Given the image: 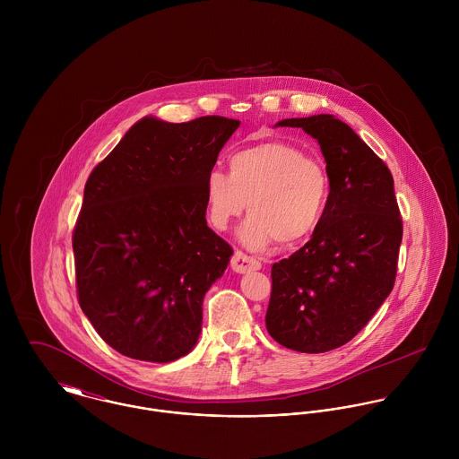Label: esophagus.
<instances>
[{
  "label": "esophagus",
  "instance_id": "1",
  "mask_svg": "<svg viewBox=\"0 0 459 459\" xmlns=\"http://www.w3.org/2000/svg\"><path fill=\"white\" fill-rule=\"evenodd\" d=\"M231 268L237 273H246V272H251V270H260L262 263H260V260L253 258V256L244 255L242 251H237L231 258Z\"/></svg>",
  "mask_w": 459,
  "mask_h": 459
}]
</instances>
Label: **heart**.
Wrapping results in <instances>:
<instances>
[{
	"label": "heart",
	"mask_w": 459,
	"mask_h": 459,
	"mask_svg": "<svg viewBox=\"0 0 459 459\" xmlns=\"http://www.w3.org/2000/svg\"><path fill=\"white\" fill-rule=\"evenodd\" d=\"M328 193L324 164L281 141L238 150L230 157V173L212 169L204 178L210 224L224 231L247 208L238 238L256 251L275 238L295 244L309 237L325 213Z\"/></svg>",
	"instance_id": "b5f03b06"
}]
</instances>
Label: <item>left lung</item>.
Instances as JSON below:
<instances>
[{"label": "left lung", "mask_w": 459, "mask_h": 459, "mask_svg": "<svg viewBox=\"0 0 459 459\" xmlns=\"http://www.w3.org/2000/svg\"><path fill=\"white\" fill-rule=\"evenodd\" d=\"M315 137L327 162V208L311 240L272 264L264 324L282 346L324 353L353 339L391 295L403 238L384 160L333 115L286 118Z\"/></svg>", "instance_id": "obj_1"}]
</instances>
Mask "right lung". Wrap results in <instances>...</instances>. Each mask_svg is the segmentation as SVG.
<instances>
[{
  "mask_svg": "<svg viewBox=\"0 0 459 459\" xmlns=\"http://www.w3.org/2000/svg\"><path fill=\"white\" fill-rule=\"evenodd\" d=\"M238 120L135 122L91 171L72 235L79 306L118 353L173 362L233 249L206 226L204 178Z\"/></svg>",
  "mask_w": 459,
  "mask_h": 459,
  "instance_id": "1",
  "label": "right lung"
}]
</instances>
